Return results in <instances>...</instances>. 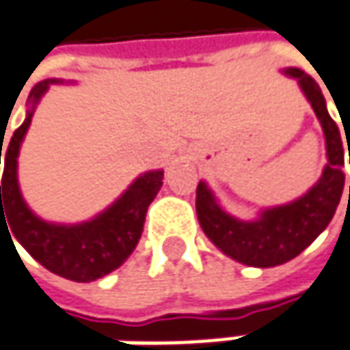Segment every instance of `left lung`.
Masks as SVG:
<instances>
[{"label": "left lung", "mask_w": 350, "mask_h": 350, "mask_svg": "<svg viewBox=\"0 0 350 350\" xmlns=\"http://www.w3.org/2000/svg\"><path fill=\"white\" fill-rule=\"evenodd\" d=\"M281 72L297 81L321 122L327 148V164L321 178L297 200L265 208L256 219H239L228 214L204 180L196 188V214L204 234L221 254L252 267H275L309 247L335 216L345 188L342 168L347 152L342 150L339 126L327 111L319 85L295 67H287Z\"/></svg>", "instance_id": "obj_1"}]
</instances>
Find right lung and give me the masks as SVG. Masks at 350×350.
I'll return each instance as SVG.
<instances>
[{
  "label": "right lung",
  "mask_w": 350,
  "mask_h": 350,
  "mask_svg": "<svg viewBox=\"0 0 350 350\" xmlns=\"http://www.w3.org/2000/svg\"><path fill=\"white\" fill-rule=\"evenodd\" d=\"M61 79H45L37 83L27 98V114L23 124L13 133L8 150H3V178L0 186V228L10 226L13 236L33 259L61 278L89 283L109 275L131 256L142 236L146 210L162 188V170H148L114 200L113 204L87 221L55 224L45 221L23 200L17 180L19 148L29 131L35 107ZM0 144V160H1ZM1 164V162H0ZM6 212L3 213V210ZM13 241V239H11Z\"/></svg>",
  "instance_id": "right-lung-1"
}]
</instances>
